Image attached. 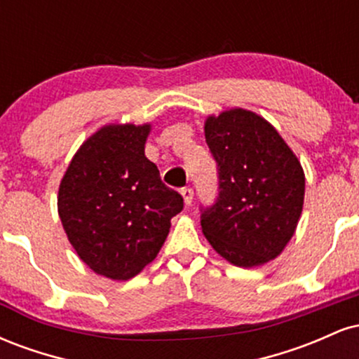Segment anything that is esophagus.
Instances as JSON below:
<instances>
[{
	"label": "esophagus",
	"mask_w": 359,
	"mask_h": 359,
	"mask_svg": "<svg viewBox=\"0 0 359 359\" xmlns=\"http://www.w3.org/2000/svg\"><path fill=\"white\" fill-rule=\"evenodd\" d=\"M180 194H182L185 205H191L192 201H194V191H192V189L191 187H184L182 191H180Z\"/></svg>",
	"instance_id": "34e87169"
}]
</instances>
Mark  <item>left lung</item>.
<instances>
[{
	"label": "left lung",
	"instance_id": "1",
	"mask_svg": "<svg viewBox=\"0 0 359 359\" xmlns=\"http://www.w3.org/2000/svg\"><path fill=\"white\" fill-rule=\"evenodd\" d=\"M217 197L201 208L204 236L233 265H263L282 253L302 212L306 177L273 126L246 109L208 118Z\"/></svg>",
	"mask_w": 359,
	"mask_h": 359
}]
</instances>
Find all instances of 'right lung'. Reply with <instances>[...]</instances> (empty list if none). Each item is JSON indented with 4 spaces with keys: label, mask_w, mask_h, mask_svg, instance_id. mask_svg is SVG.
I'll return each mask as SVG.
<instances>
[{
    "label": "right lung",
    "mask_w": 359,
    "mask_h": 359,
    "mask_svg": "<svg viewBox=\"0 0 359 359\" xmlns=\"http://www.w3.org/2000/svg\"><path fill=\"white\" fill-rule=\"evenodd\" d=\"M150 125H109L79 148L59 189L69 241L96 273L130 280L156 257L184 199L145 156Z\"/></svg>",
    "instance_id": "1"
}]
</instances>
